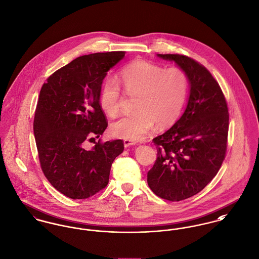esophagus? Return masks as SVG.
Listing matches in <instances>:
<instances>
[{
    "label": "esophagus",
    "instance_id": "esophagus-1",
    "mask_svg": "<svg viewBox=\"0 0 259 259\" xmlns=\"http://www.w3.org/2000/svg\"><path fill=\"white\" fill-rule=\"evenodd\" d=\"M136 142L135 141H132V140L125 139L124 140V146L125 147H129V146H133L135 145Z\"/></svg>",
    "mask_w": 259,
    "mask_h": 259
}]
</instances>
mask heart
Listing matches in <instances>:
<instances>
[{"label":"heart","mask_w":259,"mask_h":259,"mask_svg":"<svg viewBox=\"0 0 259 259\" xmlns=\"http://www.w3.org/2000/svg\"><path fill=\"white\" fill-rule=\"evenodd\" d=\"M118 80L124 92L135 97V112L111 125L114 136L123 139L144 138L154 123L162 129L171 126L182 111L188 91V79L179 68H168L137 60L120 71ZM121 89L117 81L106 79L100 91L101 109L110 117L119 113Z\"/></svg>","instance_id":"obj_1"}]
</instances>
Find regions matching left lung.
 <instances>
[{
    "label": "left lung",
    "mask_w": 259,
    "mask_h": 259,
    "mask_svg": "<svg viewBox=\"0 0 259 259\" xmlns=\"http://www.w3.org/2000/svg\"><path fill=\"white\" fill-rule=\"evenodd\" d=\"M157 56L174 61L190 90L181 117L153 139L158 158L147 181L160 198L181 201L197 194L219 171L227 151L228 105L217 80L198 62L179 54Z\"/></svg>",
    "instance_id": "left-lung-1"
}]
</instances>
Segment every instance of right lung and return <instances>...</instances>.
Wrapping results in <instances>:
<instances>
[{
    "label": "right lung",
    "mask_w": 259,
    "mask_h": 259,
    "mask_svg": "<svg viewBox=\"0 0 259 259\" xmlns=\"http://www.w3.org/2000/svg\"><path fill=\"white\" fill-rule=\"evenodd\" d=\"M124 56V51L80 56L41 88L33 121L40 165L52 186L71 199H85L103 189L113 160L124 150L122 140H99L92 149L85 147L107 127L100 88Z\"/></svg>",
    "instance_id": "add662e5"
}]
</instances>
